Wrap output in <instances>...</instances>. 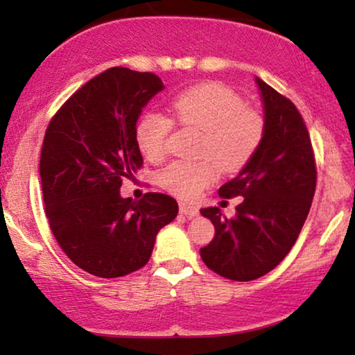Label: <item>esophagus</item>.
<instances>
[{
	"label": "esophagus",
	"mask_w": 355,
	"mask_h": 355,
	"mask_svg": "<svg viewBox=\"0 0 355 355\" xmlns=\"http://www.w3.org/2000/svg\"><path fill=\"white\" fill-rule=\"evenodd\" d=\"M179 211L189 218H193L198 215V208L196 205H191V203H184V202L179 203Z\"/></svg>",
	"instance_id": "esophagus-1"
}]
</instances>
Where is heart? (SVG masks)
<instances>
[{
    "label": "heart",
    "instance_id": "1",
    "mask_svg": "<svg viewBox=\"0 0 355 355\" xmlns=\"http://www.w3.org/2000/svg\"><path fill=\"white\" fill-rule=\"evenodd\" d=\"M173 108L179 123L200 130L198 155L213 157L225 171L244 166L263 140V118L245 108L244 100L226 85L210 82L192 87L174 98ZM171 128V119L159 111L142 114L135 128V140L145 158L159 162L164 157ZM212 160L171 162L158 173L159 186L174 197L193 200L216 179Z\"/></svg>",
    "mask_w": 355,
    "mask_h": 355
}]
</instances>
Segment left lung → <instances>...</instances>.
I'll list each match as a JSON object with an SVG mask.
<instances>
[{"label": "left lung", "instance_id": "obj_1", "mask_svg": "<svg viewBox=\"0 0 355 355\" xmlns=\"http://www.w3.org/2000/svg\"><path fill=\"white\" fill-rule=\"evenodd\" d=\"M263 105L265 135L239 174L220 187L242 197L227 220L218 207L202 208L215 237L200 249L208 268L232 281H252L278 266L297 241L317 184L309 130L294 103L255 77Z\"/></svg>", "mask_w": 355, "mask_h": 355}]
</instances>
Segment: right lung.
Masks as SVG:
<instances>
[{"instance_id":"right-lung-1","label":"right lung","mask_w":355,"mask_h":355,"mask_svg":"<svg viewBox=\"0 0 355 355\" xmlns=\"http://www.w3.org/2000/svg\"><path fill=\"white\" fill-rule=\"evenodd\" d=\"M162 79L111 67L76 92L48 125L40 157L46 218L74 263L98 278L142 268L158 231L178 215L164 193L124 198V178L142 166L135 128Z\"/></svg>"}]
</instances>
